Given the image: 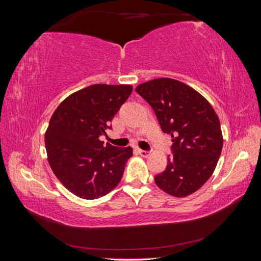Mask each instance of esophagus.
I'll return each mask as SVG.
<instances>
[{
    "label": "esophagus",
    "instance_id": "esophagus-1",
    "mask_svg": "<svg viewBox=\"0 0 261 261\" xmlns=\"http://www.w3.org/2000/svg\"><path fill=\"white\" fill-rule=\"evenodd\" d=\"M138 153H139L141 156H144V158H147V156H149V154H150L149 151H146V150H141V149L138 150Z\"/></svg>",
    "mask_w": 261,
    "mask_h": 261
}]
</instances>
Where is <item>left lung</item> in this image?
I'll list each match as a JSON object with an SVG mask.
<instances>
[{"mask_svg": "<svg viewBox=\"0 0 261 261\" xmlns=\"http://www.w3.org/2000/svg\"><path fill=\"white\" fill-rule=\"evenodd\" d=\"M151 106L163 133L172 137L168 165L155 184L174 197L195 193L215 171L223 137L215 110L199 92L171 78H158L136 87Z\"/></svg>", "mask_w": 261, "mask_h": 261, "instance_id": "left-lung-1", "label": "left lung"}]
</instances>
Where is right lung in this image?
<instances>
[{
  "instance_id": "right-lung-1",
  "label": "right lung",
  "mask_w": 261,
  "mask_h": 261,
  "mask_svg": "<svg viewBox=\"0 0 261 261\" xmlns=\"http://www.w3.org/2000/svg\"><path fill=\"white\" fill-rule=\"evenodd\" d=\"M133 91L130 85L96 84L68 96L55 110L45 132L53 173L70 193L97 199L117 186L130 147L103 145L100 136Z\"/></svg>"
}]
</instances>
